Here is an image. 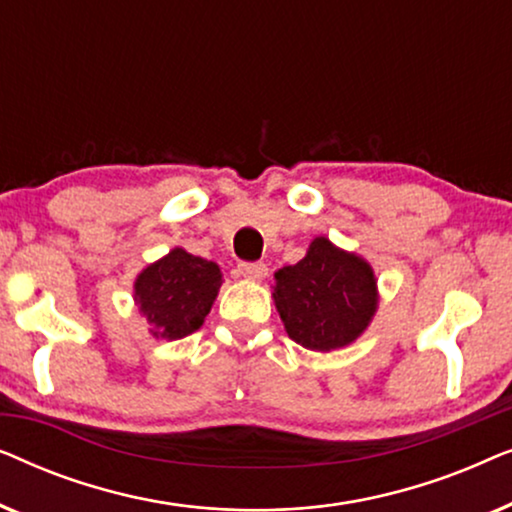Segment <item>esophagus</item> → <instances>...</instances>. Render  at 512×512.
I'll list each match as a JSON object with an SVG mask.
<instances>
[{
  "label": "esophagus",
  "mask_w": 512,
  "mask_h": 512,
  "mask_svg": "<svg viewBox=\"0 0 512 512\" xmlns=\"http://www.w3.org/2000/svg\"><path fill=\"white\" fill-rule=\"evenodd\" d=\"M237 272H240L242 277L247 279H263L265 275H268V265L256 261V263H249V261H242L240 265H237Z\"/></svg>",
  "instance_id": "1"
}]
</instances>
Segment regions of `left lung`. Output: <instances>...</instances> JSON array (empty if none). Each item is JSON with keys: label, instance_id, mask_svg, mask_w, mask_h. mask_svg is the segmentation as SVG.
I'll list each match as a JSON object with an SVG mask.
<instances>
[{"label": "left lung", "instance_id": "1", "mask_svg": "<svg viewBox=\"0 0 512 512\" xmlns=\"http://www.w3.org/2000/svg\"><path fill=\"white\" fill-rule=\"evenodd\" d=\"M275 305L293 342L331 352L359 338L377 307L375 275L363 258L317 237L307 256L275 275Z\"/></svg>", "mask_w": 512, "mask_h": 512}]
</instances>
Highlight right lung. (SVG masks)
<instances>
[{"mask_svg":"<svg viewBox=\"0 0 512 512\" xmlns=\"http://www.w3.org/2000/svg\"><path fill=\"white\" fill-rule=\"evenodd\" d=\"M219 286V265L184 249H172L137 277L135 300L156 338L177 340L202 326Z\"/></svg>","mask_w":512,"mask_h":512,"instance_id":"1","label":"right lung"}]
</instances>
